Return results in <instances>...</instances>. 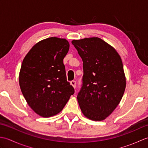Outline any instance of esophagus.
I'll use <instances>...</instances> for the list:
<instances>
[{"mask_svg":"<svg viewBox=\"0 0 148 148\" xmlns=\"http://www.w3.org/2000/svg\"><path fill=\"white\" fill-rule=\"evenodd\" d=\"M71 85L73 86L74 88H76V81H71Z\"/></svg>","mask_w":148,"mask_h":148,"instance_id":"obj_1","label":"esophagus"}]
</instances>
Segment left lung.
<instances>
[{"mask_svg": "<svg viewBox=\"0 0 148 148\" xmlns=\"http://www.w3.org/2000/svg\"><path fill=\"white\" fill-rule=\"evenodd\" d=\"M72 44L83 60V84L77 96L81 111L92 120H103L120 102L126 87L120 56L99 37Z\"/></svg>", "mask_w": 148, "mask_h": 148, "instance_id": "1", "label": "left lung"}]
</instances>
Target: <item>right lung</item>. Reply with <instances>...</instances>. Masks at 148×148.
<instances>
[{
	"instance_id": "right-lung-1",
	"label": "right lung",
	"mask_w": 148,
	"mask_h": 148,
	"mask_svg": "<svg viewBox=\"0 0 148 148\" xmlns=\"http://www.w3.org/2000/svg\"><path fill=\"white\" fill-rule=\"evenodd\" d=\"M69 49L65 39L49 37L36 44L22 62L21 92L31 109L42 117L57 114L74 93L63 62Z\"/></svg>"
}]
</instances>
